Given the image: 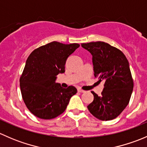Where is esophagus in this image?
<instances>
[{
  "mask_svg": "<svg viewBox=\"0 0 147 147\" xmlns=\"http://www.w3.org/2000/svg\"><path fill=\"white\" fill-rule=\"evenodd\" d=\"M78 92H81V93L85 92V91H84V90H82V89H80V88H78Z\"/></svg>",
  "mask_w": 147,
  "mask_h": 147,
  "instance_id": "obj_1",
  "label": "esophagus"
}]
</instances>
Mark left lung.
Returning a JSON list of instances; mask_svg holds the SVG:
<instances>
[{
  "instance_id": "left-lung-1",
  "label": "left lung",
  "mask_w": 147,
  "mask_h": 147,
  "mask_svg": "<svg viewBox=\"0 0 147 147\" xmlns=\"http://www.w3.org/2000/svg\"><path fill=\"white\" fill-rule=\"evenodd\" d=\"M92 55L94 76L104 81L102 95L92 92L94 100L87 106L90 113L102 121L115 119L129 102L134 87L129 64L124 53L105 42L81 44Z\"/></svg>"
}]
</instances>
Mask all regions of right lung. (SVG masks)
I'll use <instances>...</instances> for the list:
<instances>
[{
  "label": "right lung",
  "instance_id": "obj_1",
  "mask_svg": "<svg viewBox=\"0 0 147 147\" xmlns=\"http://www.w3.org/2000/svg\"><path fill=\"white\" fill-rule=\"evenodd\" d=\"M79 47L78 43L53 41L35 49L28 57L20 86L23 101L35 116L42 119L57 117L77 93L73 86L65 89L55 81L58 74L65 72L67 57Z\"/></svg>",
  "mask_w": 147,
  "mask_h": 147
}]
</instances>
